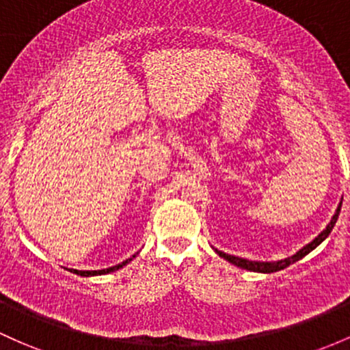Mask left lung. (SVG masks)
I'll return each instance as SVG.
<instances>
[{
	"label": "left lung",
	"mask_w": 350,
	"mask_h": 350,
	"mask_svg": "<svg viewBox=\"0 0 350 350\" xmlns=\"http://www.w3.org/2000/svg\"><path fill=\"white\" fill-rule=\"evenodd\" d=\"M342 205V204H340ZM340 205L339 208H337L336 215L332 217V220H330V224L327 225V228L324 232H322L321 235L317 237L315 240H312L309 245L304 247L302 250L297 252L295 255H292V257L285 258V260H279V262H252V260H245V258H239V257H234V255H228V254H224V252H219L217 250V254L220 255V257H224L225 260H228L230 264H234L237 267H240V269H247V270H252V272H264V273H270V272H277V270H282L285 269V267H288L291 264H294V262L300 260L302 257H306L309 252H312L315 249V247L319 245V243H322L324 240L329 237L330 232H332L334 225H336L337 219H339V212H340Z\"/></svg>",
	"instance_id": "left-lung-1"
}]
</instances>
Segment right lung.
<instances>
[{"label":"right lung","mask_w":350,"mask_h":350,"mask_svg":"<svg viewBox=\"0 0 350 350\" xmlns=\"http://www.w3.org/2000/svg\"><path fill=\"white\" fill-rule=\"evenodd\" d=\"M130 260H131V258H129V260H125V262H122V264H118V265H115V267H110V269H103V270H71V272L77 273V275H83V277L101 275V273H108V272H113V270H118L120 267L129 264Z\"/></svg>","instance_id":"1"}]
</instances>
